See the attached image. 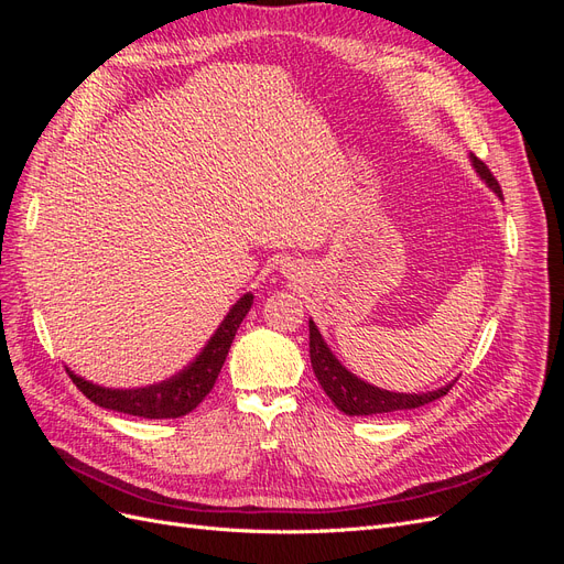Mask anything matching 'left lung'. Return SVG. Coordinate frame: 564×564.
Returning a JSON list of instances; mask_svg holds the SVG:
<instances>
[{"label":"left lung","instance_id":"1","mask_svg":"<svg viewBox=\"0 0 564 564\" xmlns=\"http://www.w3.org/2000/svg\"><path fill=\"white\" fill-rule=\"evenodd\" d=\"M470 162L475 166L477 176H480L494 193L501 197V185L489 172V166L470 155ZM311 327V365L319 386L327 392L329 400L340 409V412L348 416H371V414H388V412H400V409H416L429 404L442 395H447L449 386L429 390V392H390L383 388L371 386L362 379H357L344 365L336 360V355L324 344L322 334L317 332L315 322H308Z\"/></svg>","mask_w":564,"mask_h":564}]
</instances>
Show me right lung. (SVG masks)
<instances>
[{
	"instance_id": "obj_1",
	"label": "right lung",
	"mask_w": 564,
	"mask_h": 564,
	"mask_svg": "<svg viewBox=\"0 0 564 564\" xmlns=\"http://www.w3.org/2000/svg\"><path fill=\"white\" fill-rule=\"evenodd\" d=\"M251 303H253V294H245L240 301H237L195 360L183 371H178L176 377L166 381L152 383L145 388H104L77 377V373H73L70 369H67V373H70L73 383L91 402H96L98 406L112 409V412L143 416V419L185 416L209 395V390L214 388L220 373V367L226 362L232 338L237 329H240L242 319L247 317Z\"/></svg>"
}]
</instances>
